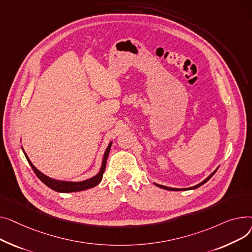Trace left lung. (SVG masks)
Instances as JSON below:
<instances>
[{"label":"left lung","mask_w":252,"mask_h":252,"mask_svg":"<svg viewBox=\"0 0 252 252\" xmlns=\"http://www.w3.org/2000/svg\"><path fill=\"white\" fill-rule=\"evenodd\" d=\"M219 169V168H218ZM217 169V170H218ZM217 170H215L209 177H208V178H206L205 180H203L201 183H199V184H197V185H195V186H193V187H190V188H184V189H180V188H171V187H167V186H164V185H159V184H156L158 187H159V188H162V189H166V190H172V191H180V190H189V189H195V188H198L199 186H201L202 184H204L205 182H208L211 178H212V177L214 176V174L217 172Z\"/></svg>","instance_id":"obj_1"}]
</instances>
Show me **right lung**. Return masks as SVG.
Masks as SVG:
<instances>
[{
    "mask_svg": "<svg viewBox=\"0 0 252 252\" xmlns=\"http://www.w3.org/2000/svg\"><path fill=\"white\" fill-rule=\"evenodd\" d=\"M111 145H112V142L108 145L107 150L105 152V155H103V158H102V164H101V168L98 172L97 175H95L94 177H93V178L91 179H87L85 181H81V182H67V181H59V180H55V179H52L50 178V177L43 175L41 172H39L33 165L32 162L29 160L28 157L26 156V154L24 153L25 155V158L26 159L28 160L29 165H31V167L32 168L33 172L35 173V175L37 176V178L42 182L46 184L48 187H50L51 189L57 191V192H64V193H68V192H77V191H82V190H86L88 188H93L94 186H96L102 179V175H103V172H105V169H106V165H107V158H108V156H109V153H110V150H111Z\"/></svg>",
    "mask_w": 252,
    "mask_h": 252,
    "instance_id": "1",
    "label": "right lung"
}]
</instances>
